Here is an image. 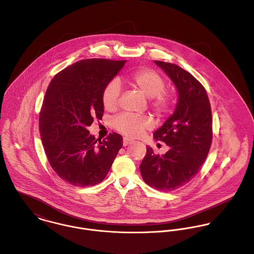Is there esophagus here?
Here are the masks:
<instances>
[{"label":"esophagus","instance_id":"esophagus-1","mask_svg":"<svg viewBox=\"0 0 254 254\" xmlns=\"http://www.w3.org/2000/svg\"><path fill=\"white\" fill-rule=\"evenodd\" d=\"M133 143V140L129 139V138H124L123 139V146H128V145H131Z\"/></svg>","mask_w":254,"mask_h":254}]
</instances>
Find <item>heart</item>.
I'll return each instance as SVG.
<instances>
[{
    "mask_svg": "<svg viewBox=\"0 0 254 254\" xmlns=\"http://www.w3.org/2000/svg\"><path fill=\"white\" fill-rule=\"evenodd\" d=\"M126 83L134 89L140 91L148 98H151V108L160 116L167 114L171 109L173 97L166 91L165 79L155 70L150 68H141L126 78ZM120 87L116 82H110L104 86L101 93V101L105 110L114 111L119 104ZM112 127L118 132L129 136L138 137L153 126L149 117L136 116L132 114H119L111 120Z\"/></svg>",
    "mask_w": 254,
    "mask_h": 254,
    "instance_id": "obj_1",
    "label": "heart"
}]
</instances>
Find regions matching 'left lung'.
Listing matches in <instances>:
<instances>
[{
	"label": "left lung",
	"instance_id": "left-lung-1",
	"mask_svg": "<svg viewBox=\"0 0 254 254\" xmlns=\"http://www.w3.org/2000/svg\"><path fill=\"white\" fill-rule=\"evenodd\" d=\"M177 88L174 113L154 133L157 141L170 147L163 156L147 147L140 166L144 181L160 191H173L189 181L204 164L213 139L212 111L205 87L175 64L155 61Z\"/></svg>",
	"mask_w": 254,
	"mask_h": 254
}]
</instances>
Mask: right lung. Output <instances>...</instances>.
Here are the masks:
<instances>
[{
    "label": "right lung",
    "mask_w": 254,
    "mask_h": 254,
    "mask_svg": "<svg viewBox=\"0 0 254 254\" xmlns=\"http://www.w3.org/2000/svg\"><path fill=\"white\" fill-rule=\"evenodd\" d=\"M125 61L85 59L59 72L48 85L39 114V131L48 162L60 178L74 186L101 182L122 148V136L110 133L102 142L89 134L101 120L104 86Z\"/></svg>",
    "instance_id": "1"
}]
</instances>
